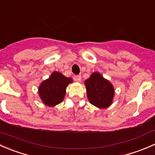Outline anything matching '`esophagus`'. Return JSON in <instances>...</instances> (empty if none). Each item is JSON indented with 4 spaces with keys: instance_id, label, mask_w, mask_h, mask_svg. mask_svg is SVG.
Returning <instances> with one entry per match:
<instances>
[{
    "instance_id": "esophagus-1",
    "label": "esophagus",
    "mask_w": 155,
    "mask_h": 155,
    "mask_svg": "<svg viewBox=\"0 0 155 155\" xmlns=\"http://www.w3.org/2000/svg\"><path fill=\"white\" fill-rule=\"evenodd\" d=\"M74 79H75L76 81H81V74H78V75H76L75 77H74Z\"/></svg>"
}]
</instances>
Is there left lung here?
<instances>
[{
    "label": "left lung",
    "mask_w": 155,
    "mask_h": 155,
    "mask_svg": "<svg viewBox=\"0 0 155 155\" xmlns=\"http://www.w3.org/2000/svg\"><path fill=\"white\" fill-rule=\"evenodd\" d=\"M89 102L99 108H106L111 104L114 95L112 84L99 73L94 72L85 82Z\"/></svg>",
    "instance_id": "1"
}]
</instances>
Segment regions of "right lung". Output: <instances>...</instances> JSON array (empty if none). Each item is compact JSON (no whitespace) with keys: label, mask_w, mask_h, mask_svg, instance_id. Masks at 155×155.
Listing matches in <instances>:
<instances>
[{"label":"right lung","mask_w":155,"mask_h":155,"mask_svg":"<svg viewBox=\"0 0 155 155\" xmlns=\"http://www.w3.org/2000/svg\"><path fill=\"white\" fill-rule=\"evenodd\" d=\"M71 82H72L71 78L54 71L48 79L43 81L39 88V94L42 101L50 107L61 103L66 95L67 85Z\"/></svg>","instance_id":"add662e5"}]
</instances>
